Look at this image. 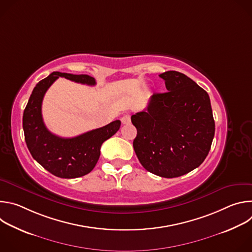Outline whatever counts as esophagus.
I'll return each instance as SVG.
<instances>
[{"label":"esophagus","instance_id":"34e87169","mask_svg":"<svg viewBox=\"0 0 252 252\" xmlns=\"http://www.w3.org/2000/svg\"><path fill=\"white\" fill-rule=\"evenodd\" d=\"M121 121H122V124H123V125H129V124H130V116H129V115H125V116L121 119Z\"/></svg>","mask_w":252,"mask_h":252}]
</instances>
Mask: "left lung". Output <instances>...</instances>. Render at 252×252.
Instances as JSON below:
<instances>
[{
    "mask_svg": "<svg viewBox=\"0 0 252 252\" xmlns=\"http://www.w3.org/2000/svg\"><path fill=\"white\" fill-rule=\"evenodd\" d=\"M168 92L154 94L146 110L131 116L135 155L148 171L166 178L198 167L207 157L215 125L208 94L175 70L159 75Z\"/></svg>",
    "mask_w": 252,
    "mask_h": 252,
    "instance_id": "left-lung-1",
    "label": "left lung"
}]
</instances>
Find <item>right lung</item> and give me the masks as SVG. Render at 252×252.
<instances>
[{
	"mask_svg": "<svg viewBox=\"0 0 252 252\" xmlns=\"http://www.w3.org/2000/svg\"><path fill=\"white\" fill-rule=\"evenodd\" d=\"M59 77L76 83L94 86L95 80L88 75H71L54 71L32 90L23 116L27 147L45 169L62 178H76L91 172L95 166L102 142L112 137L121 126L117 120L75 137L64 138L52 133L44 124L42 102L44 95Z\"/></svg>",
	"mask_w": 252,
	"mask_h": 252,
	"instance_id": "right-lung-1",
	"label": "right lung"
}]
</instances>
